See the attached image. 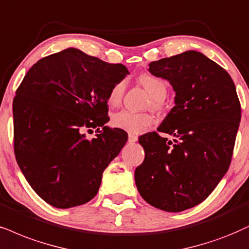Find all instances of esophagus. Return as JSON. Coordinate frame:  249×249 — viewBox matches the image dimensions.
<instances>
[{
	"label": "esophagus",
	"instance_id": "esophagus-1",
	"mask_svg": "<svg viewBox=\"0 0 249 249\" xmlns=\"http://www.w3.org/2000/svg\"><path fill=\"white\" fill-rule=\"evenodd\" d=\"M137 140H139V137H137L136 135L129 134V137H128V142H129V143H135V142H137Z\"/></svg>",
	"mask_w": 249,
	"mask_h": 249
}]
</instances>
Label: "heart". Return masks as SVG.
Instances as JSON below:
<instances>
[{"instance_id":"1","label":"heart","mask_w":249,"mask_h":249,"mask_svg":"<svg viewBox=\"0 0 249 249\" xmlns=\"http://www.w3.org/2000/svg\"><path fill=\"white\" fill-rule=\"evenodd\" d=\"M140 84L148 91L151 96V106L158 109L161 107V101L165 99L167 94V84L164 79L157 77L155 75L140 76ZM124 82L116 83L112 90L109 91L107 97V103L109 106H118L122 100V96L124 92ZM112 124L119 129H124L131 134H141L145 131L153 124V118L149 113H135L130 110L124 109L115 113L112 116Z\"/></svg>"}]
</instances>
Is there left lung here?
Masks as SVG:
<instances>
[{
  "instance_id": "1",
  "label": "left lung",
  "mask_w": 249,
  "mask_h": 249,
  "mask_svg": "<svg viewBox=\"0 0 249 249\" xmlns=\"http://www.w3.org/2000/svg\"><path fill=\"white\" fill-rule=\"evenodd\" d=\"M167 79L176 106L158 131L140 137L144 161L135 170L142 197L158 209L179 213L203 202L229 170L241 107L231 76L204 54L187 51L149 64Z\"/></svg>"
}]
</instances>
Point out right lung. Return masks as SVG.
Returning <instances> with one entry per match:
<instances>
[{
	"label": "right lung",
	"instance_id": "obj_1",
	"mask_svg": "<svg viewBox=\"0 0 249 249\" xmlns=\"http://www.w3.org/2000/svg\"><path fill=\"white\" fill-rule=\"evenodd\" d=\"M129 73L67 48L39 60L26 72L14 99L15 156L21 173L40 197L60 209L97 195L103 172L128 140L107 127V97ZM103 127L96 139L84 130Z\"/></svg>",
	"mask_w": 249,
	"mask_h": 249
}]
</instances>
